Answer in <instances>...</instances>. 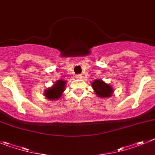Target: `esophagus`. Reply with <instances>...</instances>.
<instances>
[{
    "instance_id": "esophagus-1",
    "label": "esophagus",
    "mask_w": 155,
    "mask_h": 155,
    "mask_svg": "<svg viewBox=\"0 0 155 155\" xmlns=\"http://www.w3.org/2000/svg\"><path fill=\"white\" fill-rule=\"evenodd\" d=\"M82 76H82V75L79 74V75H76V79H82V78H83V77H82Z\"/></svg>"
}]
</instances>
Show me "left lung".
I'll list each match as a JSON object with an SVG mask.
<instances>
[{
    "label": "left lung",
    "mask_w": 155,
    "mask_h": 155,
    "mask_svg": "<svg viewBox=\"0 0 155 155\" xmlns=\"http://www.w3.org/2000/svg\"><path fill=\"white\" fill-rule=\"evenodd\" d=\"M94 93L100 98H108L114 94V89L102 79H95L92 83Z\"/></svg>",
    "instance_id": "8db88e82"
}]
</instances>
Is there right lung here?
<instances>
[{"label": "right lung", "mask_w": 155, "mask_h": 155, "mask_svg": "<svg viewBox=\"0 0 155 155\" xmlns=\"http://www.w3.org/2000/svg\"><path fill=\"white\" fill-rule=\"evenodd\" d=\"M67 82L62 79L55 81L51 87L45 90L44 96L48 100H57L62 97L65 89V85Z\"/></svg>", "instance_id": "add662e5"}]
</instances>
